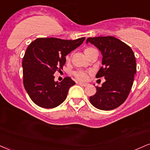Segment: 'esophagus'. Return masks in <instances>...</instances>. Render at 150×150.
<instances>
[{"mask_svg": "<svg viewBox=\"0 0 150 150\" xmlns=\"http://www.w3.org/2000/svg\"><path fill=\"white\" fill-rule=\"evenodd\" d=\"M79 84L80 85V86H84V87L86 86L87 85H88L87 84H85V83H81V82H79Z\"/></svg>", "mask_w": 150, "mask_h": 150, "instance_id": "34e87169", "label": "esophagus"}]
</instances>
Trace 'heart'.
<instances>
[{
  "label": "heart",
  "instance_id": "1",
  "mask_svg": "<svg viewBox=\"0 0 150 150\" xmlns=\"http://www.w3.org/2000/svg\"><path fill=\"white\" fill-rule=\"evenodd\" d=\"M93 48H87L85 49L84 50L85 54L86 55V54H88V53L90 52L91 50H93ZM73 75H74V76H75L77 79H78V80H80V81H84L87 77V73H86V72L82 71H77L74 72Z\"/></svg>",
  "mask_w": 150,
  "mask_h": 150
}]
</instances>
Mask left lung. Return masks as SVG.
<instances>
[{
	"instance_id": "8db88e82",
	"label": "left lung",
	"mask_w": 150,
	"mask_h": 150,
	"mask_svg": "<svg viewBox=\"0 0 150 150\" xmlns=\"http://www.w3.org/2000/svg\"><path fill=\"white\" fill-rule=\"evenodd\" d=\"M88 42L101 51L102 66L96 77L105 79L89 100L98 109H114L125 101L133 85L136 73L134 53L128 45L112 36L89 37L86 39V43Z\"/></svg>"
}]
</instances>
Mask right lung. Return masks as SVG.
I'll return each mask as SVG.
<instances>
[{
    "label": "right lung",
    "mask_w": 150,
    "mask_h": 150,
    "mask_svg": "<svg viewBox=\"0 0 150 150\" xmlns=\"http://www.w3.org/2000/svg\"><path fill=\"white\" fill-rule=\"evenodd\" d=\"M84 39L85 37L75 40L38 38L29 45L23 59V75L25 89L34 103L51 109L66 100L70 87L75 82L69 77L61 82L55 81L53 75L63 69L65 57Z\"/></svg>",
    "instance_id": "add662e5"
}]
</instances>
